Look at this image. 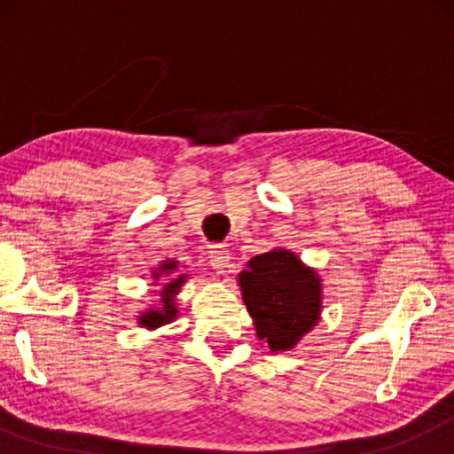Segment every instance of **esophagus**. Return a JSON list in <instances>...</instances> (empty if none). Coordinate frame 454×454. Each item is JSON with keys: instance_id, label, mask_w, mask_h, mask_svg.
<instances>
[{"instance_id": "esophagus-1", "label": "esophagus", "mask_w": 454, "mask_h": 454, "mask_svg": "<svg viewBox=\"0 0 454 454\" xmlns=\"http://www.w3.org/2000/svg\"><path fill=\"white\" fill-rule=\"evenodd\" d=\"M208 258H210V266H213V269L219 272V275H223V272L227 270L229 258H231V254H229L227 246H210Z\"/></svg>"}]
</instances>
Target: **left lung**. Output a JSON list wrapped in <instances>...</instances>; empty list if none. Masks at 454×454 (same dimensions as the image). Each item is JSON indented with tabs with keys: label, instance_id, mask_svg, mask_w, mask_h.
Masks as SVG:
<instances>
[{
	"label": "left lung",
	"instance_id": "obj_1",
	"mask_svg": "<svg viewBox=\"0 0 454 454\" xmlns=\"http://www.w3.org/2000/svg\"><path fill=\"white\" fill-rule=\"evenodd\" d=\"M256 337L272 353L291 351L318 325L322 314V278L287 247L254 256L238 275Z\"/></svg>",
	"mask_w": 454,
	"mask_h": 454
}]
</instances>
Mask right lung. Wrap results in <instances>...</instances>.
I'll return each instance as SVG.
<instances>
[{
	"label": "right lung",
	"mask_w": 454,
	"mask_h": 454,
	"mask_svg": "<svg viewBox=\"0 0 454 454\" xmlns=\"http://www.w3.org/2000/svg\"><path fill=\"white\" fill-rule=\"evenodd\" d=\"M179 262L173 258L160 260L157 269H153V285H159V295L160 303L157 308H146L142 309L140 316H136L140 326L148 328V331H157V328L169 325L177 318L179 308H177V295L182 291L184 283L188 281V275H177Z\"/></svg>",
	"instance_id": "obj_1"
}]
</instances>
